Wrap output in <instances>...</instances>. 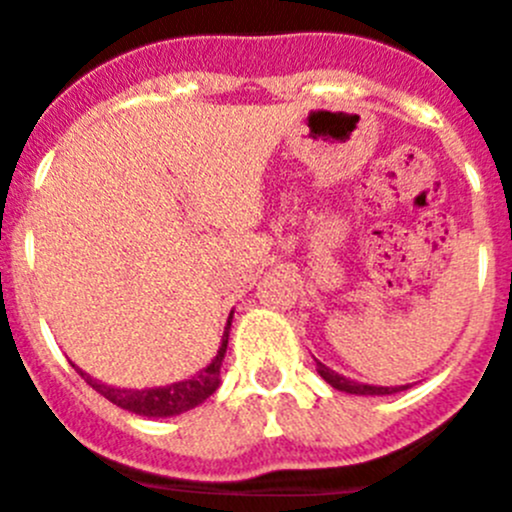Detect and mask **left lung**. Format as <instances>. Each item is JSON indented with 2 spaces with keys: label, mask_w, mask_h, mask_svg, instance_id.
Here are the masks:
<instances>
[{
  "label": "left lung",
  "mask_w": 512,
  "mask_h": 512,
  "mask_svg": "<svg viewBox=\"0 0 512 512\" xmlns=\"http://www.w3.org/2000/svg\"><path fill=\"white\" fill-rule=\"evenodd\" d=\"M318 364V374L325 379V382L333 387V390L338 392H348V395H395V392H402L408 390L410 384H397V387H382V384H364V382H356V379H348L343 377V374L333 372L330 366H325L323 361H315Z\"/></svg>",
  "instance_id": "obj_1"
}]
</instances>
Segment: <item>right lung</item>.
Wrapping results in <instances>:
<instances>
[{"mask_svg":"<svg viewBox=\"0 0 512 512\" xmlns=\"http://www.w3.org/2000/svg\"><path fill=\"white\" fill-rule=\"evenodd\" d=\"M230 323H233V312H230L228 323L223 330V341L217 348L215 359L194 374V377L182 379V382L166 384V387H146V390H125V387H112V384H102L99 379L89 377L87 372H81L76 366V372L84 377V382L97 390L99 395L107 397L112 405L128 410V413L143 415V418H171V415H182L187 410L197 408L212 392L220 387V366L225 359V348H228L230 336Z\"/></svg>","mask_w":512,"mask_h":512,"instance_id":"obj_1","label":"right lung"}]
</instances>
